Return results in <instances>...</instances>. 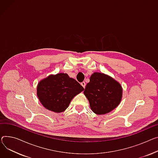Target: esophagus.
<instances>
[{
  "instance_id": "34e87169",
  "label": "esophagus",
  "mask_w": 158,
  "mask_h": 158,
  "mask_svg": "<svg viewBox=\"0 0 158 158\" xmlns=\"http://www.w3.org/2000/svg\"><path fill=\"white\" fill-rule=\"evenodd\" d=\"M81 86H82L84 88H85V87H86V83H85V82H82L81 83Z\"/></svg>"
}]
</instances>
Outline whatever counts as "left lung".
Returning a JSON list of instances; mask_svg holds the SVG:
<instances>
[{
	"label": "left lung",
	"instance_id": "left-lung-1",
	"mask_svg": "<svg viewBox=\"0 0 158 158\" xmlns=\"http://www.w3.org/2000/svg\"><path fill=\"white\" fill-rule=\"evenodd\" d=\"M122 93L118 82L98 72L93 73L84 91L91 110L98 115L109 113L117 107L121 100Z\"/></svg>",
	"mask_w": 158,
	"mask_h": 158
}]
</instances>
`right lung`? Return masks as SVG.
Wrapping results in <instances>:
<instances>
[{
  "mask_svg": "<svg viewBox=\"0 0 158 158\" xmlns=\"http://www.w3.org/2000/svg\"><path fill=\"white\" fill-rule=\"evenodd\" d=\"M84 90V88L67 73H60L49 76L39 82L37 97L47 109L55 112H64L72 99Z\"/></svg>",
  "mask_w": 158,
  "mask_h": 158,
  "instance_id": "add662e5",
  "label": "right lung"
}]
</instances>
